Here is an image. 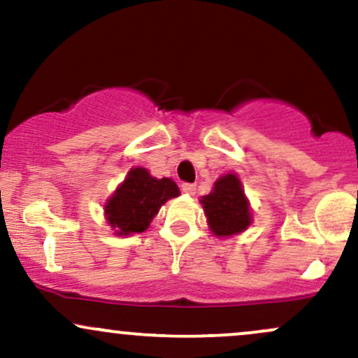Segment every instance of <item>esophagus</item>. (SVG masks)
<instances>
[{
	"label": "esophagus",
	"instance_id": "esophagus-1",
	"mask_svg": "<svg viewBox=\"0 0 358 358\" xmlns=\"http://www.w3.org/2000/svg\"><path fill=\"white\" fill-rule=\"evenodd\" d=\"M182 190H183L185 193H188V195H195L196 185H195V183H183V185H182Z\"/></svg>",
	"mask_w": 358,
	"mask_h": 358
}]
</instances>
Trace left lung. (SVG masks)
Wrapping results in <instances>:
<instances>
[{"mask_svg":"<svg viewBox=\"0 0 358 358\" xmlns=\"http://www.w3.org/2000/svg\"><path fill=\"white\" fill-rule=\"evenodd\" d=\"M208 225L215 236H232L248 229L250 224L249 203L236 175L222 176L213 190L202 199Z\"/></svg>","mask_w":358,"mask_h":358,"instance_id":"obj_1","label":"left lung"}]
</instances>
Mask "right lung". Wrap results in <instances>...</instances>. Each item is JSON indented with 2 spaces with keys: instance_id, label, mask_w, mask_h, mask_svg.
I'll return each instance as SVG.
<instances>
[{
  "instance_id": "obj_1",
  "label": "right lung",
  "mask_w": 358,
  "mask_h": 358,
  "mask_svg": "<svg viewBox=\"0 0 358 358\" xmlns=\"http://www.w3.org/2000/svg\"><path fill=\"white\" fill-rule=\"evenodd\" d=\"M178 195L180 190L173 180H156L145 168H133L106 205V215L119 236L143 232L159 207Z\"/></svg>"
}]
</instances>
